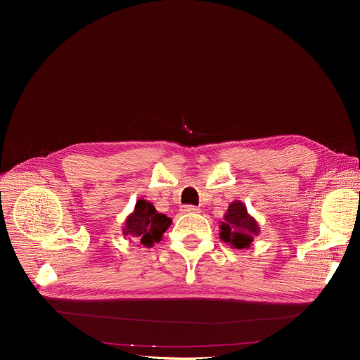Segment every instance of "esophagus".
<instances>
[{"mask_svg":"<svg viewBox=\"0 0 360 360\" xmlns=\"http://www.w3.org/2000/svg\"><path fill=\"white\" fill-rule=\"evenodd\" d=\"M181 212H183V213H200V209H198V207L188 204V205H183V207H181Z\"/></svg>","mask_w":360,"mask_h":360,"instance_id":"34e87169","label":"esophagus"}]
</instances>
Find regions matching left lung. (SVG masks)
I'll return each instance as SVG.
<instances>
[{"mask_svg": "<svg viewBox=\"0 0 360 360\" xmlns=\"http://www.w3.org/2000/svg\"><path fill=\"white\" fill-rule=\"evenodd\" d=\"M258 234V224L248 214L243 202L234 201L228 207L225 221L221 222V238L236 249L249 248Z\"/></svg>", "mask_w": 360, "mask_h": 360, "instance_id": "8db88e82", "label": "left lung"}]
</instances>
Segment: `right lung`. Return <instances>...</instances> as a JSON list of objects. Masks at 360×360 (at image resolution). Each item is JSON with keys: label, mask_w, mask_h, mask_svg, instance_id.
I'll return each mask as SVG.
<instances>
[{"label": "right lung", "mask_w": 360, "mask_h": 360, "mask_svg": "<svg viewBox=\"0 0 360 360\" xmlns=\"http://www.w3.org/2000/svg\"><path fill=\"white\" fill-rule=\"evenodd\" d=\"M169 225L171 219L168 216L158 213L151 202L139 200L135 205V212L126 219L123 233L130 240L151 248L156 242H160L162 234L168 230Z\"/></svg>", "instance_id": "1"}]
</instances>
